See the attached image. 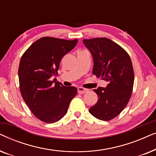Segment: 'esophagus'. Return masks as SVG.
<instances>
[{
    "instance_id": "obj_1",
    "label": "esophagus",
    "mask_w": 156,
    "mask_h": 156,
    "mask_svg": "<svg viewBox=\"0 0 156 156\" xmlns=\"http://www.w3.org/2000/svg\"><path fill=\"white\" fill-rule=\"evenodd\" d=\"M77 90H78V93L81 94H84V93H87V91H88V89L82 88V87H78Z\"/></svg>"
}]
</instances>
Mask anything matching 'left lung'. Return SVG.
<instances>
[{"instance_id": "1", "label": "left lung", "mask_w": 156, "mask_h": 156, "mask_svg": "<svg viewBox=\"0 0 156 156\" xmlns=\"http://www.w3.org/2000/svg\"><path fill=\"white\" fill-rule=\"evenodd\" d=\"M93 57V74L108 82L106 87L94 89L98 101L89 113L101 121H109L122 112L131 96L134 73L128 53L106 37L83 40Z\"/></svg>"}]
</instances>
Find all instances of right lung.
I'll return each instance as SVG.
<instances>
[{
  "label": "right lung",
  "instance_id": "obj_1",
  "mask_svg": "<svg viewBox=\"0 0 156 156\" xmlns=\"http://www.w3.org/2000/svg\"><path fill=\"white\" fill-rule=\"evenodd\" d=\"M78 40L44 37L37 40L21 57L18 69L23 99L40 121L53 123L63 118L68 106L77 93L74 87L57 82L59 63Z\"/></svg>",
  "mask_w": 156,
  "mask_h": 156
}]
</instances>
